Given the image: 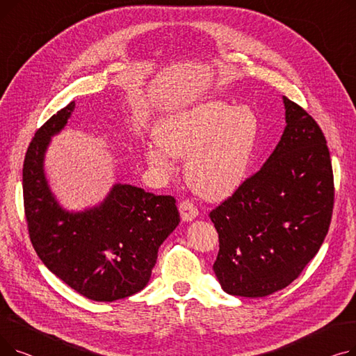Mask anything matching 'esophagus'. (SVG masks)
I'll return each mask as SVG.
<instances>
[{"instance_id": "esophagus-1", "label": "esophagus", "mask_w": 356, "mask_h": 356, "mask_svg": "<svg viewBox=\"0 0 356 356\" xmlns=\"http://www.w3.org/2000/svg\"><path fill=\"white\" fill-rule=\"evenodd\" d=\"M179 211H180L181 219L186 220V222L193 220V219L197 216V213H199V211H197V208H196V204H195L192 200H189V199H186V200L180 202Z\"/></svg>"}]
</instances>
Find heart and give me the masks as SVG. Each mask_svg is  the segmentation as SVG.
<instances>
[{"mask_svg":"<svg viewBox=\"0 0 356 356\" xmlns=\"http://www.w3.org/2000/svg\"><path fill=\"white\" fill-rule=\"evenodd\" d=\"M259 136V121L248 106L208 101L161 120L157 145L147 148V160L160 167L172 156L187 157L184 176L200 196L218 200L244 183Z\"/></svg>","mask_w":356,"mask_h":356,"instance_id":"1","label":"heart"}]
</instances>
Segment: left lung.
Segmentation results:
<instances>
[{"label":"left lung","instance_id":"left-lung-1","mask_svg":"<svg viewBox=\"0 0 356 356\" xmlns=\"http://www.w3.org/2000/svg\"><path fill=\"white\" fill-rule=\"evenodd\" d=\"M286 128L257 173L211 211L223 291L264 297L287 287L329 231L334 184L326 138L300 105L284 97Z\"/></svg>","mask_w":356,"mask_h":356}]
</instances>
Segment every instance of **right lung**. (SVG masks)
Listing matches in <instances>:
<instances>
[{"mask_svg":"<svg viewBox=\"0 0 356 356\" xmlns=\"http://www.w3.org/2000/svg\"><path fill=\"white\" fill-rule=\"evenodd\" d=\"M74 102L50 117L27 148L23 197L33 248L70 289L95 302H114L143 290L159 247L179 225L173 196L115 184L97 208L70 213L46 181L43 160L50 137L66 125Z\"/></svg>","mask_w":356,"mask_h":356,"instance_id":"1","label":"right lung"}]
</instances>
